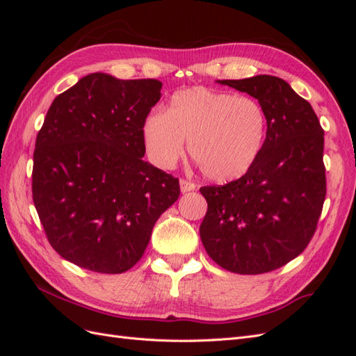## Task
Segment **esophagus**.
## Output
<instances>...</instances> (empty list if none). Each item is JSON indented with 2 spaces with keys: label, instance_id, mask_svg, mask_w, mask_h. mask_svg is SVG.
Listing matches in <instances>:
<instances>
[{
  "label": "esophagus",
  "instance_id": "34e87169",
  "mask_svg": "<svg viewBox=\"0 0 356 356\" xmlns=\"http://www.w3.org/2000/svg\"><path fill=\"white\" fill-rule=\"evenodd\" d=\"M179 186H181V191H182V193H188V191H193V190L196 188L195 182H191V181L184 179V178L179 179Z\"/></svg>",
  "mask_w": 356,
  "mask_h": 356
}]
</instances>
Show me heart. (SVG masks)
<instances>
[{"label":"heart","instance_id":"obj_1","mask_svg":"<svg viewBox=\"0 0 356 356\" xmlns=\"http://www.w3.org/2000/svg\"><path fill=\"white\" fill-rule=\"evenodd\" d=\"M267 114L251 96L203 86L172 95L166 111H153L143 138L153 163L170 169L188 152L202 174L215 182L243 177L266 143Z\"/></svg>","mask_w":356,"mask_h":356}]
</instances>
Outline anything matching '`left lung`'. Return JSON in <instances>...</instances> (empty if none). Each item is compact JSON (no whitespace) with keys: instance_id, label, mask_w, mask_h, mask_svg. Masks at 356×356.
I'll return each mask as SVG.
<instances>
[{"instance_id":"8db88e82","label":"left lung","mask_w":356,"mask_h":356,"mask_svg":"<svg viewBox=\"0 0 356 356\" xmlns=\"http://www.w3.org/2000/svg\"><path fill=\"white\" fill-rule=\"evenodd\" d=\"M220 83L258 99L267 135L243 177L200 188L208 202L200 239L225 270L267 273L294 260L316 232L327 195L324 129L312 105L282 79L255 75Z\"/></svg>"}]
</instances>
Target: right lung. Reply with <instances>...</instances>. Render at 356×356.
<instances>
[{"instance_id":"right-lung-1","label":"right lung","mask_w":356,"mask_h":356,"mask_svg":"<svg viewBox=\"0 0 356 356\" xmlns=\"http://www.w3.org/2000/svg\"><path fill=\"white\" fill-rule=\"evenodd\" d=\"M160 89L159 80L95 72L50 105L35 141L32 200L49 243L75 266L129 270L179 197L178 178L143 160V124Z\"/></svg>"}]
</instances>
